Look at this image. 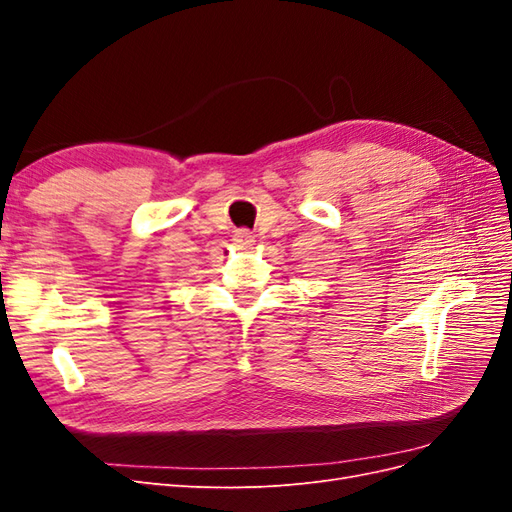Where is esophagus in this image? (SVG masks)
<instances>
[{
    "instance_id": "esophagus-1",
    "label": "esophagus",
    "mask_w": 512,
    "mask_h": 512,
    "mask_svg": "<svg viewBox=\"0 0 512 512\" xmlns=\"http://www.w3.org/2000/svg\"><path fill=\"white\" fill-rule=\"evenodd\" d=\"M235 241L241 245H252L254 243V235L247 228H241L235 232Z\"/></svg>"
}]
</instances>
